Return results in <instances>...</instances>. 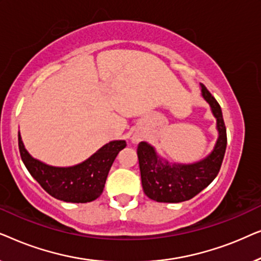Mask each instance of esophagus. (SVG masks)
Instances as JSON below:
<instances>
[{"label":"esophagus","instance_id":"34e87169","mask_svg":"<svg viewBox=\"0 0 261 261\" xmlns=\"http://www.w3.org/2000/svg\"><path fill=\"white\" fill-rule=\"evenodd\" d=\"M132 141H133L134 144H138V142L140 141V139H139L138 137H133V138H132Z\"/></svg>","mask_w":261,"mask_h":261}]
</instances>
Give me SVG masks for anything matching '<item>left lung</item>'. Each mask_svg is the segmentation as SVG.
Wrapping results in <instances>:
<instances>
[{"mask_svg": "<svg viewBox=\"0 0 261 261\" xmlns=\"http://www.w3.org/2000/svg\"><path fill=\"white\" fill-rule=\"evenodd\" d=\"M202 97L209 103L216 129L219 132L214 149L204 159L192 164L169 163L158 155L148 142L141 141L138 146L139 166L145 195L156 202L179 203L189 201L215 179L222 165L227 147V132L222 110L213 95L203 84Z\"/></svg>", "mask_w": 261, "mask_h": 261, "instance_id": "1", "label": "left lung"}]
</instances>
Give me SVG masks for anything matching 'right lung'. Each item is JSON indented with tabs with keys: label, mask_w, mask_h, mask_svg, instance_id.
Returning <instances> with one entry per match:
<instances>
[{
	"label": "right lung",
	"mask_w": 261,
	"mask_h": 261,
	"mask_svg": "<svg viewBox=\"0 0 261 261\" xmlns=\"http://www.w3.org/2000/svg\"><path fill=\"white\" fill-rule=\"evenodd\" d=\"M126 145L124 140L110 141L84 162L73 166L59 167L33 158L24 148L19 132L21 159L28 172L52 197L70 203L91 202L101 196L110 167Z\"/></svg>",
	"instance_id": "1"
}]
</instances>
